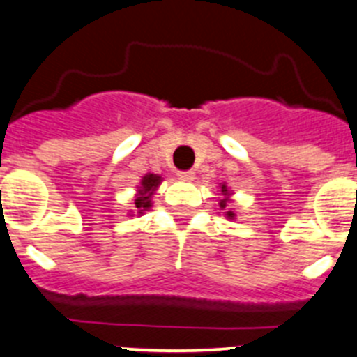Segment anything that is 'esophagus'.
Segmentation results:
<instances>
[{"label": "esophagus", "instance_id": "34e87169", "mask_svg": "<svg viewBox=\"0 0 357 357\" xmlns=\"http://www.w3.org/2000/svg\"><path fill=\"white\" fill-rule=\"evenodd\" d=\"M178 178L181 179V181H192V179L195 178V174L192 171H185V172H178Z\"/></svg>", "mask_w": 357, "mask_h": 357}]
</instances>
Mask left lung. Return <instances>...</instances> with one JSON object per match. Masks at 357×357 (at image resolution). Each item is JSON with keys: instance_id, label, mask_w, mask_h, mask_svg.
Returning a JSON list of instances; mask_svg holds the SVG:
<instances>
[{"instance_id": "obj_1", "label": "left lung", "mask_w": 357, "mask_h": 357, "mask_svg": "<svg viewBox=\"0 0 357 357\" xmlns=\"http://www.w3.org/2000/svg\"><path fill=\"white\" fill-rule=\"evenodd\" d=\"M218 192H220V194H218L220 195V199H218V210L222 211L227 218H234L236 217V213L233 211V208H229V204L233 202V199H231L233 190H229V188H227L226 183H220V190ZM220 211H218V213H220Z\"/></svg>"}]
</instances>
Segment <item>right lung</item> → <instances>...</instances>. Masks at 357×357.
I'll return each instance as SVG.
<instances>
[{
  "mask_svg": "<svg viewBox=\"0 0 357 357\" xmlns=\"http://www.w3.org/2000/svg\"><path fill=\"white\" fill-rule=\"evenodd\" d=\"M163 178L158 174H151L147 172L146 176H142L140 183L137 185V192H135V208H137V213L142 215L144 211L149 210L153 206V195L158 190V186L162 185Z\"/></svg>",
  "mask_w": 357,
  "mask_h": 357,
  "instance_id": "right-lung-1",
  "label": "right lung"
}]
</instances>
